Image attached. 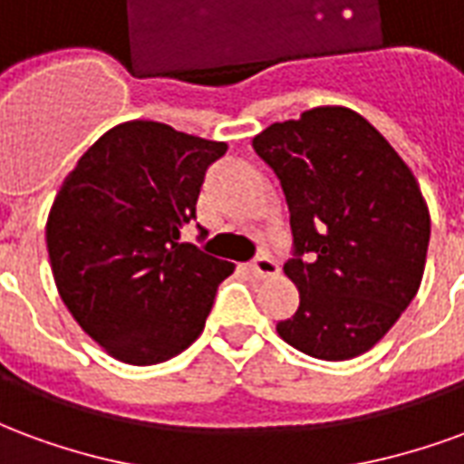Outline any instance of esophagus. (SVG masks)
<instances>
[{"label":"esophagus","mask_w":464,"mask_h":464,"mask_svg":"<svg viewBox=\"0 0 464 464\" xmlns=\"http://www.w3.org/2000/svg\"><path fill=\"white\" fill-rule=\"evenodd\" d=\"M248 271L256 276V278H271L278 273V263L268 258V256H258L256 261L248 263Z\"/></svg>","instance_id":"esophagus-1"}]
</instances>
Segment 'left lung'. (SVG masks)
Wrapping results in <instances>:
<instances>
[{"instance_id":"left-lung-1","label":"left lung","mask_w":464,"mask_h":464,"mask_svg":"<svg viewBox=\"0 0 464 464\" xmlns=\"http://www.w3.org/2000/svg\"><path fill=\"white\" fill-rule=\"evenodd\" d=\"M291 211L301 293L276 331L305 355L350 360L395 325L422 281L428 203L385 136L345 106H318L253 139Z\"/></svg>"}]
</instances>
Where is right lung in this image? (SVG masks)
<instances>
[{
	"label": "right lung",
	"mask_w": 464,
	"mask_h": 464,
	"mask_svg": "<svg viewBox=\"0 0 464 464\" xmlns=\"http://www.w3.org/2000/svg\"><path fill=\"white\" fill-rule=\"evenodd\" d=\"M226 149L159 121L119 123L56 193L46 221L56 288L116 360L156 365L201 335L233 263L179 238Z\"/></svg>",
	"instance_id": "add662e5"
}]
</instances>
